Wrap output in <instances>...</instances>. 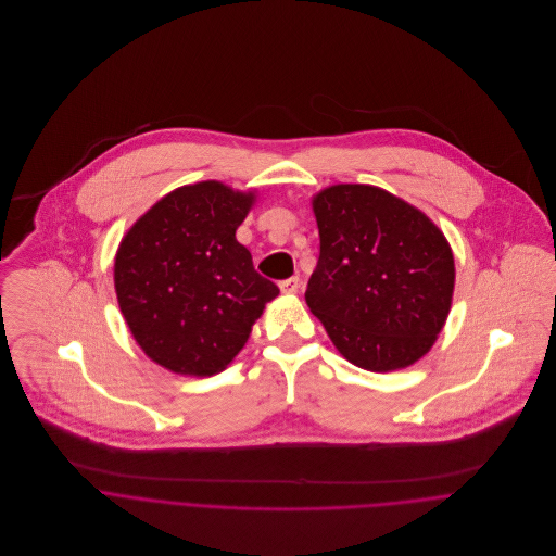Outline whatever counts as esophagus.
Wrapping results in <instances>:
<instances>
[{
    "label": "esophagus",
    "mask_w": 556,
    "mask_h": 556,
    "mask_svg": "<svg viewBox=\"0 0 556 556\" xmlns=\"http://www.w3.org/2000/svg\"><path fill=\"white\" fill-rule=\"evenodd\" d=\"M300 287H302V285H300V278H295V276L280 282V291H282V293H298Z\"/></svg>",
    "instance_id": "esophagus-1"
}]
</instances>
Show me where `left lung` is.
I'll use <instances>...</instances> for the list:
<instances>
[{
	"label": "left lung",
	"mask_w": 556,
	"mask_h": 556,
	"mask_svg": "<svg viewBox=\"0 0 556 556\" xmlns=\"http://www.w3.org/2000/svg\"><path fill=\"white\" fill-rule=\"evenodd\" d=\"M317 269L306 304L355 366L392 372L430 351L452 308L454 254L439 227L406 201L366 184L313 199Z\"/></svg>",
	"instance_id": "8db88e82"
}]
</instances>
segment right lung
Masks as SVG:
<instances>
[{
	"label": "right lung",
	"instance_id": "add662e5",
	"mask_svg": "<svg viewBox=\"0 0 556 556\" xmlns=\"http://www.w3.org/2000/svg\"><path fill=\"white\" fill-rule=\"evenodd\" d=\"M252 203L254 192L199 181L162 197L122 239L119 311L162 368L194 377L225 370L280 293L236 239Z\"/></svg>",
	"mask_w": 556,
	"mask_h": 556
}]
</instances>
